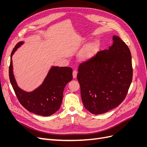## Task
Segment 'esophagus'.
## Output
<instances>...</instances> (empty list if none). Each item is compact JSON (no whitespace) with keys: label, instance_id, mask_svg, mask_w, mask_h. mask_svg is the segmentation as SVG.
<instances>
[{"label":"esophagus","instance_id":"1","mask_svg":"<svg viewBox=\"0 0 147 147\" xmlns=\"http://www.w3.org/2000/svg\"><path fill=\"white\" fill-rule=\"evenodd\" d=\"M73 78H76L77 77V71L76 70H74L73 71Z\"/></svg>","mask_w":147,"mask_h":147}]
</instances>
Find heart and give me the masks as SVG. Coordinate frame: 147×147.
<instances>
[{
  "mask_svg": "<svg viewBox=\"0 0 147 147\" xmlns=\"http://www.w3.org/2000/svg\"><path fill=\"white\" fill-rule=\"evenodd\" d=\"M88 42L89 39L84 38L81 41L80 45L83 47L86 45ZM99 48V43L98 41L93 40L89 42L82 50L80 55V59L83 62H88L91 61L97 55Z\"/></svg>",
  "mask_w": 147,
  "mask_h": 147,
  "instance_id": "b5f03b06",
  "label": "heart"
}]
</instances>
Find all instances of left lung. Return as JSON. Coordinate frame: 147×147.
<instances>
[{
  "mask_svg": "<svg viewBox=\"0 0 147 147\" xmlns=\"http://www.w3.org/2000/svg\"><path fill=\"white\" fill-rule=\"evenodd\" d=\"M108 50L81 64L77 80L84 107L100 115L116 108L125 99L132 80L130 50L117 35Z\"/></svg>",
  "mask_w": 147,
  "mask_h": 147,
  "instance_id": "obj_1",
  "label": "left lung"
}]
</instances>
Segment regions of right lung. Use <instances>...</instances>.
Wrapping results in <instances>:
<instances>
[{"label": "right lung", "instance_id": "obj_1", "mask_svg": "<svg viewBox=\"0 0 147 147\" xmlns=\"http://www.w3.org/2000/svg\"><path fill=\"white\" fill-rule=\"evenodd\" d=\"M24 43V41L19 42L11 52L9 67L11 84L20 104L26 110L40 116H50L60 109L64 88L73 78L72 69L68 67L52 65L38 87L30 92L22 90L18 85L13 74L12 56Z\"/></svg>", "mask_w": 147, "mask_h": 147}]
</instances>
